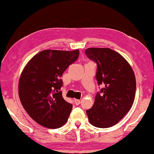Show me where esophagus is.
Instances as JSON below:
<instances>
[{
    "label": "esophagus",
    "mask_w": 154,
    "mask_h": 154,
    "mask_svg": "<svg viewBox=\"0 0 154 154\" xmlns=\"http://www.w3.org/2000/svg\"><path fill=\"white\" fill-rule=\"evenodd\" d=\"M74 102H75V104H76V105H79V104H81V100H77V99H75V100H74Z\"/></svg>",
    "instance_id": "obj_1"
}]
</instances>
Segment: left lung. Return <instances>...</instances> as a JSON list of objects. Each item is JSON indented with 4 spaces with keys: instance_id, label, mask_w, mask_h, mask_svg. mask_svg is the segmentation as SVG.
Segmentation results:
<instances>
[{
    "instance_id": "obj_1",
    "label": "left lung",
    "mask_w": 154,
    "mask_h": 154,
    "mask_svg": "<svg viewBox=\"0 0 154 154\" xmlns=\"http://www.w3.org/2000/svg\"><path fill=\"white\" fill-rule=\"evenodd\" d=\"M85 54L97 64L96 79L104 87L86 111L91 125L106 128L119 123L133 104L136 92L134 71L128 61L110 48H90Z\"/></svg>"
}]
</instances>
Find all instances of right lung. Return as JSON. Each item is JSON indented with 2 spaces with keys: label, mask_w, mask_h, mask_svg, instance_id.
Instances as JSON below:
<instances>
[{
  "label": "right lung",
  "mask_w": 154,
  "mask_h": 154,
  "mask_svg": "<svg viewBox=\"0 0 154 154\" xmlns=\"http://www.w3.org/2000/svg\"><path fill=\"white\" fill-rule=\"evenodd\" d=\"M79 50H45L29 60L19 81V97L31 119L43 127L55 129L66 123L73 105L60 91V79L77 60Z\"/></svg>",
  "instance_id": "obj_1"
}]
</instances>
